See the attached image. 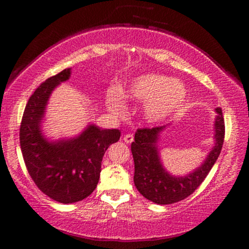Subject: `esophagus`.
I'll list each match as a JSON object with an SVG mask.
<instances>
[{
    "label": "esophagus",
    "instance_id": "1",
    "mask_svg": "<svg viewBox=\"0 0 249 249\" xmlns=\"http://www.w3.org/2000/svg\"><path fill=\"white\" fill-rule=\"evenodd\" d=\"M123 141L126 142V144H131V142H133V134H131V133L125 134V136L123 137Z\"/></svg>",
    "mask_w": 249,
    "mask_h": 249
}]
</instances>
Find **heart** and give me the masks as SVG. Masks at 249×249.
Wrapping results in <instances>:
<instances>
[{
    "label": "heart",
    "instance_id": "heart-1",
    "mask_svg": "<svg viewBox=\"0 0 249 249\" xmlns=\"http://www.w3.org/2000/svg\"><path fill=\"white\" fill-rule=\"evenodd\" d=\"M187 97V89L178 79H171L160 73H144L121 88L108 89L107 104L117 116L125 115L123 99L131 103H145V119L150 123H160L176 113Z\"/></svg>",
    "mask_w": 249,
    "mask_h": 249
}]
</instances>
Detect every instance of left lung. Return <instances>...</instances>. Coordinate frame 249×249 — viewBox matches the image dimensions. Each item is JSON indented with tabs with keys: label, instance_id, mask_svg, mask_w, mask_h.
Instances as JSON below:
<instances>
[{
	"label": "left lung",
	"instance_id": "1",
	"mask_svg": "<svg viewBox=\"0 0 249 249\" xmlns=\"http://www.w3.org/2000/svg\"><path fill=\"white\" fill-rule=\"evenodd\" d=\"M215 112L214 146L202 164L186 176H173L161 164L158 141L167 126L137 130L131 144L134 160L133 181L142 196L158 205L174 204L187 198L200 186L215 164L224 144L225 122L221 108L216 107Z\"/></svg>",
	"mask_w": 249,
	"mask_h": 249
}]
</instances>
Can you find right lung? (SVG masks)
Returning <instances> with one entry per match:
<instances>
[{
    "label": "right lung",
    "mask_w": 249,
    "mask_h": 249,
    "mask_svg": "<svg viewBox=\"0 0 249 249\" xmlns=\"http://www.w3.org/2000/svg\"><path fill=\"white\" fill-rule=\"evenodd\" d=\"M71 76V68L42 83L25 107L19 144L31 179L51 199L62 204L81 201L95 191L105 151L121 138L117 128L103 130L89 124L72 138L50 141L42 130L53 91Z\"/></svg>",
    "instance_id": "right-lung-1"
}]
</instances>
